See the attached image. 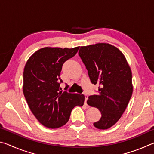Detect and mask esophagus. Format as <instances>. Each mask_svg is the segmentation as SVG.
Returning a JSON list of instances; mask_svg holds the SVG:
<instances>
[{"label":"esophagus","mask_w":154,"mask_h":154,"mask_svg":"<svg viewBox=\"0 0 154 154\" xmlns=\"http://www.w3.org/2000/svg\"><path fill=\"white\" fill-rule=\"evenodd\" d=\"M83 94L85 96V100H84V104L85 105H87V100H88V96L86 95V94L83 93Z\"/></svg>","instance_id":"34e87169"}]
</instances>
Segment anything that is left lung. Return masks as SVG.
<instances>
[{"instance_id": "8db88e82", "label": "left lung", "mask_w": 154, "mask_h": 154, "mask_svg": "<svg viewBox=\"0 0 154 154\" xmlns=\"http://www.w3.org/2000/svg\"><path fill=\"white\" fill-rule=\"evenodd\" d=\"M79 56L93 84H98V94L88 97V105L98 109L101 118L94 126L108 129L116 123L132 96V72L124 54L107 43L81 47Z\"/></svg>"}]
</instances>
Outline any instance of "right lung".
<instances>
[{"instance_id":"1","label":"right lung","mask_w":154,"mask_h":154,"mask_svg":"<svg viewBox=\"0 0 154 154\" xmlns=\"http://www.w3.org/2000/svg\"><path fill=\"white\" fill-rule=\"evenodd\" d=\"M79 47L45 48L28 59L24 70L23 92L32 113L44 126L58 128L69 121L75 106L83 105V94L60 91L62 65L77 53ZM69 85L66 84L64 90Z\"/></svg>"}]
</instances>
